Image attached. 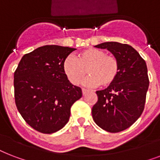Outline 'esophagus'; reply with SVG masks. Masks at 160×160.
<instances>
[{"label": "esophagus", "mask_w": 160, "mask_h": 160, "mask_svg": "<svg viewBox=\"0 0 160 160\" xmlns=\"http://www.w3.org/2000/svg\"><path fill=\"white\" fill-rule=\"evenodd\" d=\"M89 92V90H86V89H85V88H83L82 89V93H83V95H85L86 93Z\"/></svg>", "instance_id": "1"}]
</instances>
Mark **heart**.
Masks as SVG:
<instances>
[{
	"mask_svg": "<svg viewBox=\"0 0 160 160\" xmlns=\"http://www.w3.org/2000/svg\"><path fill=\"white\" fill-rule=\"evenodd\" d=\"M63 68L66 77L73 85L80 84L87 74L89 77L85 81V85L106 87L118 76L119 64L114 55H107L103 50L88 48L79 52L75 59L66 58Z\"/></svg>",
	"mask_w": 160,
	"mask_h": 160,
	"instance_id": "obj_1",
	"label": "heart"
}]
</instances>
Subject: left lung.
Instances as JSON below:
<instances>
[{"mask_svg":"<svg viewBox=\"0 0 160 160\" xmlns=\"http://www.w3.org/2000/svg\"><path fill=\"white\" fill-rule=\"evenodd\" d=\"M95 47L110 51L119 61V71L111 85L96 91L98 100L92 108L93 119L108 132L123 131L144 111L149 85L146 63L127 44L105 42Z\"/></svg>","mask_w":160,"mask_h":160,"instance_id":"left-lung-1","label":"left lung"}]
</instances>
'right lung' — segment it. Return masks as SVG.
I'll list each match as a JSON object with an SVG mask.
<instances>
[{
    "label": "right lung",
    "instance_id": "add662e5",
    "mask_svg": "<svg viewBox=\"0 0 160 160\" xmlns=\"http://www.w3.org/2000/svg\"><path fill=\"white\" fill-rule=\"evenodd\" d=\"M75 48L44 46L21 58L14 73L15 102L25 121L36 131L52 134L67 124L70 108L82 90L69 81L65 59Z\"/></svg>",
    "mask_w": 160,
    "mask_h": 160
}]
</instances>
